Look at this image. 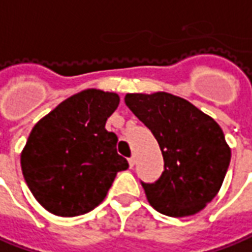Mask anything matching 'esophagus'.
Instances as JSON below:
<instances>
[{
    "label": "esophagus",
    "instance_id": "34e87169",
    "mask_svg": "<svg viewBox=\"0 0 252 252\" xmlns=\"http://www.w3.org/2000/svg\"><path fill=\"white\" fill-rule=\"evenodd\" d=\"M128 162H129V167L132 168L133 165H135V162H136V158H135V156H132V157H129V160H128Z\"/></svg>",
    "mask_w": 252,
    "mask_h": 252
}]
</instances>
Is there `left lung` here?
I'll return each mask as SVG.
<instances>
[{
	"label": "left lung",
	"instance_id": "left-lung-1",
	"mask_svg": "<svg viewBox=\"0 0 252 252\" xmlns=\"http://www.w3.org/2000/svg\"><path fill=\"white\" fill-rule=\"evenodd\" d=\"M126 104L155 135L164 172L142 184L150 205L182 218L200 212L220 191L230 162L222 128L184 97L168 92L126 94Z\"/></svg>",
	"mask_w": 252,
	"mask_h": 252
}]
</instances>
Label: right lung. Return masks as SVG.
I'll list each match as a JSON object with an SVG mask.
<instances>
[{
    "instance_id": "add662e5",
    "label": "right lung",
    "mask_w": 252,
    "mask_h": 252,
    "mask_svg": "<svg viewBox=\"0 0 252 252\" xmlns=\"http://www.w3.org/2000/svg\"><path fill=\"white\" fill-rule=\"evenodd\" d=\"M120 103L116 92L84 90L32 126L20 155L25 181L35 200L58 217H77L106 197L128 161L117 136L104 126Z\"/></svg>"
}]
</instances>
